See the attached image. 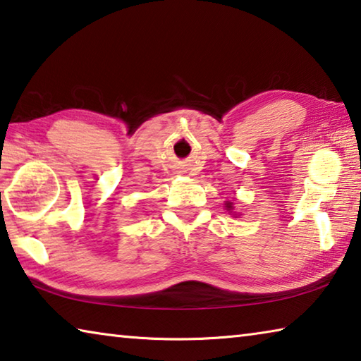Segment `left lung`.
I'll use <instances>...</instances> for the list:
<instances>
[{
  "instance_id": "8db88e82",
  "label": "left lung",
  "mask_w": 361,
  "mask_h": 361,
  "mask_svg": "<svg viewBox=\"0 0 361 361\" xmlns=\"http://www.w3.org/2000/svg\"><path fill=\"white\" fill-rule=\"evenodd\" d=\"M224 207H226V210H228L229 213L234 212V204H232L231 200H228V202H224ZM232 215H235V213H232Z\"/></svg>"
}]
</instances>
